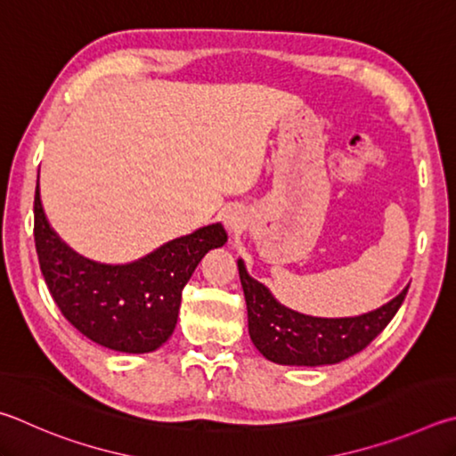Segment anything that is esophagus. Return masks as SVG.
I'll return each mask as SVG.
<instances>
[{"label":"esophagus","mask_w":456,"mask_h":456,"mask_svg":"<svg viewBox=\"0 0 456 456\" xmlns=\"http://www.w3.org/2000/svg\"><path fill=\"white\" fill-rule=\"evenodd\" d=\"M244 222H246L244 212L238 210V208H230V210L224 212V226H226L230 232H234V234L242 232Z\"/></svg>","instance_id":"1"}]
</instances>
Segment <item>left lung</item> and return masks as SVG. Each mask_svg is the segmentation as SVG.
Returning <instances> with one entry per match:
<instances>
[{"mask_svg": "<svg viewBox=\"0 0 456 456\" xmlns=\"http://www.w3.org/2000/svg\"><path fill=\"white\" fill-rule=\"evenodd\" d=\"M238 273L248 308V332L260 354L276 364L324 366L361 353L393 321L409 286L385 306L361 316L321 318L281 305L265 284L254 281L244 262Z\"/></svg>", "mask_w": 456, "mask_h": 456, "instance_id": "obj_1", "label": "left lung"}]
</instances>
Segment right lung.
<instances>
[{
	"label": "right lung",
	"instance_id": "1",
	"mask_svg": "<svg viewBox=\"0 0 456 456\" xmlns=\"http://www.w3.org/2000/svg\"><path fill=\"white\" fill-rule=\"evenodd\" d=\"M39 268L68 322L100 346L154 353L172 337L182 290L208 252L226 244L222 224L174 238L127 265H103L71 250L45 218L39 182L34 200Z\"/></svg>",
	"mask_w": 456,
	"mask_h": 456
}]
</instances>
